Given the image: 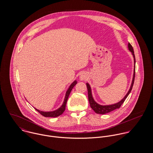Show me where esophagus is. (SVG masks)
<instances>
[{
    "label": "esophagus",
    "mask_w": 153,
    "mask_h": 153,
    "mask_svg": "<svg viewBox=\"0 0 153 153\" xmlns=\"http://www.w3.org/2000/svg\"><path fill=\"white\" fill-rule=\"evenodd\" d=\"M87 78V74H85V73H82V74H81V75H80V76H79V79H80V80H81V81L85 80Z\"/></svg>",
    "instance_id": "esophagus-1"
}]
</instances>
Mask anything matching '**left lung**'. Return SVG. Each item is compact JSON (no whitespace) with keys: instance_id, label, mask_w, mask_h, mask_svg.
Masks as SVG:
<instances>
[{"instance_id":"1","label":"left lung","mask_w":153,"mask_h":153,"mask_svg":"<svg viewBox=\"0 0 153 153\" xmlns=\"http://www.w3.org/2000/svg\"><path fill=\"white\" fill-rule=\"evenodd\" d=\"M128 49L132 53V54L133 55L134 58V62L135 63V55H134V49L133 48L131 44H128ZM135 66V65L134 66ZM135 67L134 68V75H133V78H132V84H131V87L130 90L128 91V93L127 94V95L124 97V98L119 102L113 104V105H101L98 104H97L93 99L92 96V93H91V87L89 86V85L87 83V87L88 89V100H89V102L91 106V108L93 109L97 114H105L107 113H108L109 112L114 110V109H118L120 108V107L121 106V105L124 103V102L125 101L126 99L127 98V97L128 96V95L130 94V93L131 92L132 88L134 85V79H135Z\"/></svg>"}]
</instances>
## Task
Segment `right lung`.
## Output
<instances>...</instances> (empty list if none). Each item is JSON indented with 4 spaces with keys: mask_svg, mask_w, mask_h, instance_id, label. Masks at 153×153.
Returning a JSON list of instances; mask_svg holds the SVG:
<instances>
[{
    "mask_svg": "<svg viewBox=\"0 0 153 153\" xmlns=\"http://www.w3.org/2000/svg\"><path fill=\"white\" fill-rule=\"evenodd\" d=\"M76 84H77V81H75L70 85V87H69L68 89L67 90V91L66 92L65 98L64 103L59 108H58V109H56L55 111H51V112H44V111H39L38 109H36V108H35V109H36L38 112H39L42 115H43L44 117H58V116L61 115L64 112V111L65 110L66 104L69 95L72 88L74 87V86Z\"/></svg>",
    "mask_w": 153,
    "mask_h": 153,
    "instance_id": "obj_1",
    "label": "right lung"
}]
</instances>
